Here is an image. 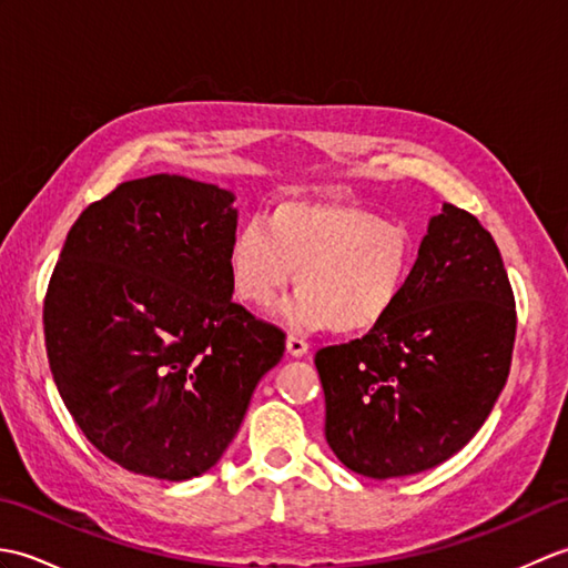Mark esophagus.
Returning a JSON list of instances; mask_svg holds the SVG:
<instances>
[{"mask_svg": "<svg viewBox=\"0 0 568 568\" xmlns=\"http://www.w3.org/2000/svg\"><path fill=\"white\" fill-rule=\"evenodd\" d=\"M307 348H310V344L305 339H300V336H295V334H291L285 339V352L293 358H303L307 354Z\"/></svg>", "mask_w": 568, "mask_h": 568, "instance_id": "1", "label": "esophagus"}]
</instances>
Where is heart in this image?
Listing matches in <instances>:
<instances>
[{
	"mask_svg": "<svg viewBox=\"0 0 568 568\" xmlns=\"http://www.w3.org/2000/svg\"><path fill=\"white\" fill-rule=\"evenodd\" d=\"M415 236L364 204L336 197L277 202L241 226L226 251L234 295L271 307L295 273L297 295L283 320L297 329L371 334L393 317L415 271Z\"/></svg>",
	"mask_w": 568,
	"mask_h": 568,
	"instance_id": "1",
	"label": "heart"
}]
</instances>
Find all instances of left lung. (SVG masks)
Here are the masks:
<instances>
[{
	"mask_svg": "<svg viewBox=\"0 0 568 568\" xmlns=\"http://www.w3.org/2000/svg\"><path fill=\"white\" fill-rule=\"evenodd\" d=\"M515 327L496 241L474 214L444 202L393 317L364 339L315 356L324 437L336 458L385 480L462 452L505 388Z\"/></svg>",
	"mask_w": 568,
	"mask_h": 568,
	"instance_id": "obj_1",
	"label": "left lung"
}]
</instances>
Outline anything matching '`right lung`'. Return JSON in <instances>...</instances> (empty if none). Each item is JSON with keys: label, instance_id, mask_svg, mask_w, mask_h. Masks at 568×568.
Returning a JSON list of instances; mask_svg holds the SVG:
<instances>
[{"label": "right lung", "instance_id": "1", "mask_svg": "<svg viewBox=\"0 0 568 568\" xmlns=\"http://www.w3.org/2000/svg\"><path fill=\"white\" fill-rule=\"evenodd\" d=\"M234 192L183 175L122 183L72 224L43 305L58 393L131 474L202 476L244 422L283 332L232 295Z\"/></svg>", "mask_w": 568, "mask_h": 568}]
</instances>
